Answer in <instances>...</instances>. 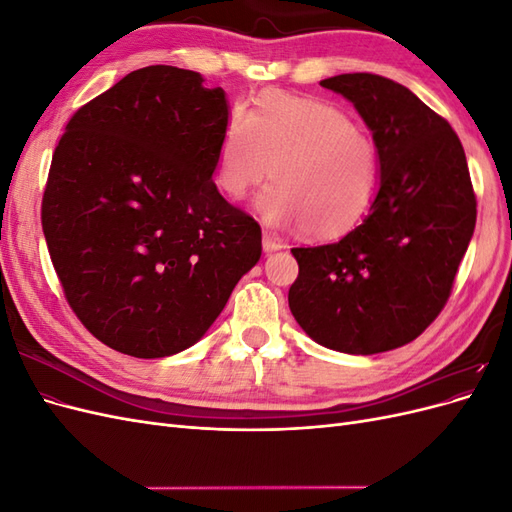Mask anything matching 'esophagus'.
I'll list each match as a JSON object with an SVG mask.
<instances>
[{
  "instance_id": "1",
  "label": "esophagus",
  "mask_w": 512,
  "mask_h": 512,
  "mask_svg": "<svg viewBox=\"0 0 512 512\" xmlns=\"http://www.w3.org/2000/svg\"><path fill=\"white\" fill-rule=\"evenodd\" d=\"M282 247H284V243L280 239H275V237H271V235H267V232H265V237H262V250L269 254V252L282 250Z\"/></svg>"
}]
</instances>
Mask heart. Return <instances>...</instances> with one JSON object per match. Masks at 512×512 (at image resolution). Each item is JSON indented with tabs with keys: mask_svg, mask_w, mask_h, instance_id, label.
<instances>
[{
	"mask_svg": "<svg viewBox=\"0 0 512 512\" xmlns=\"http://www.w3.org/2000/svg\"><path fill=\"white\" fill-rule=\"evenodd\" d=\"M258 198L260 218L297 228L312 239H339L359 226L376 203L382 158L374 136L337 104L265 94L252 111L226 123L215 158V185L243 200L271 177Z\"/></svg>",
	"mask_w": 512,
	"mask_h": 512,
	"instance_id": "obj_1",
	"label": "heart"
}]
</instances>
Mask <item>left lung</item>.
<instances>
[{"label":"left lung","mask_w":512,"mask_h":512,"mask_svg":"<svg viewBox=\"0 0 512 512\" xmlns=\"http://www.w3.org/2000/svg\"><path fill=\"white\" fill-rule=\"evenodd\" d=\"M378 141L382 181L367 218L337 243L292 247L288 305L316 344L346 354L404 346L436 320L476 224L461 141L412 91L378 74L320 81Z\"/></svg>","instance_id":"1"}]
</instances>
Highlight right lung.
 Masks as SVG:
<instances>
[{"label":"right lung","instance_id":"1","mask_svg":"<svg viewBox=\"0 0 512 512\" xmlns=\"http://www.w3.org/2000/svg\"><path fill=\"white\" fill-rule=\"evenodd\" d=\"M175 66L123 76L68 121L42 198L66 299L102 344L136 359L194 346L260 260L254 218L213 183L222 87Z\"/></svg>","mask_w":512,"mask_h":512}]
</instances>
